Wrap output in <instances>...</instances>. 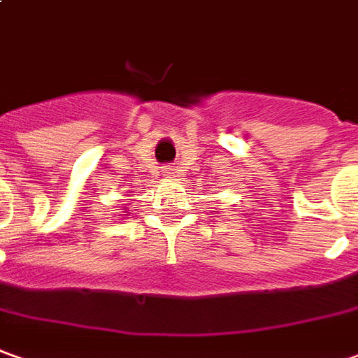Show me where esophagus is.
<instances>
[{
	"label": "esophagus",
	"mask_w": 358,
	"mask_h": 358,
	"mask_svg": "<svg viewBox=\"0 0 358 358\" xmlns=\"http://www.w3.org/2000/svg\"><path fill=\"white\" fill-rule=\"evenodd\" d=\"M174 170H176V169H174V166H164V169H162V174H164L166 178H172V176L176 174Z\"/></svg>",
	"instance_id": "obj_1"
}]
</instances>
